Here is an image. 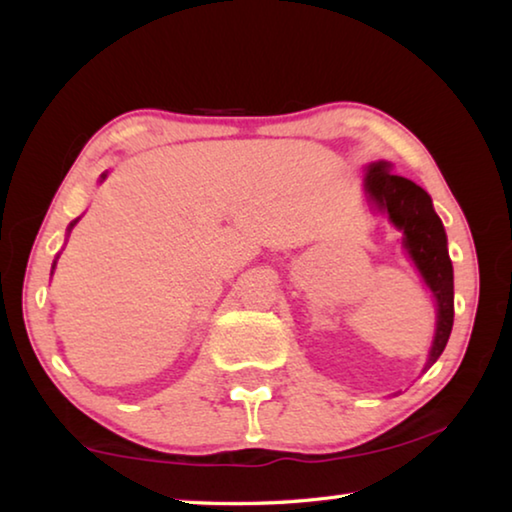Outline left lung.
<instances>
[{
    "mask_svg": "<svg viewBox=\"0 0 512 512\" xmlns=\"http://www.w3.org/2000/svg\"><path fill=\"white\" fill-rule=\"evenodd\" d=\"M366 192L379 210L404 232V246L424 282L438 302V327L431 345L427 368L443 354L454 325V268L447 253L443 221L433 212L431 198L422 187L393 173L391 162H375L366 169Z\"/></svg>",
    "mask_w": 512,
    "mask_h": 512,
    "instance_id": "left-lung-1",
    "label": "left lung"
}]
</instances>
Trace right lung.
I'll list each match as a JSON object with an SVG mask.
<instances>
[{"instance_id":"obj_1","label":"right lung","mask_w":512,"mask_h":512,"mask_svg":"<svg viewBox=\"0 0 512 512\" xmlns=\"http://www.w3.org/2000/svg\"><path fill=\"white\" fill-rule=\"evenodd\" d=\"M72 225H74V223H72ZM72 225H69V228H72Z\"/></svg>"}]
</instances>
